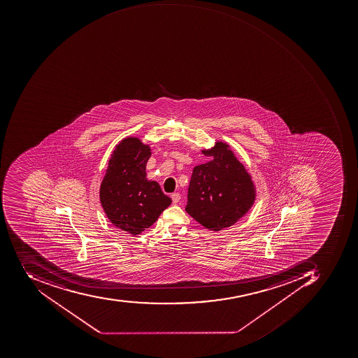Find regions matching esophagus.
<instances>
[{
	"label": "esophagus",
	"instance_id": "1",
	"mask_svg": "<svg viewBox=\"0 0 358 358\" xmlns=\"http://www.w3.org/2000/svg\"><path fill=\"white\" fill-rule=\"evenodd\" d=\"M180 193H173V194H171V200H173V204H176V203L179 202V201H180Z\"/></svg>",
	"mask_w": 358,
	"mask_h": 358
}]
</instances>
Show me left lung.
Instances as JSON below:
<instances>
[{
    "label": "left lung",
    "instance_id": "obj_1",
    "mask_svg": "<svg viewBox=\"0 0 358 358\" xmlns=\"http://www.w3.org/2000/svg\"><path fill=\"white\" fill-rule=\"evenodd\" d=\"M212 161L195 166L185 210L212 231L234 226L255 202L256 187L245 166L226 142L202 150Z\"/></svg>",
    "mask_w": 358,
    "mask_h": 358
}]
</instances>
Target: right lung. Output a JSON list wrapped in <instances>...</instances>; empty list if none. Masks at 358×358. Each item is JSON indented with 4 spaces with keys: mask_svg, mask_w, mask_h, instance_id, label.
I'll use <instances>...</instances> for the list:
<instances>
[{
    "mask_svg": "<svg viewBox=\"0 0 358 358\" xmlns=\"http://www.w3.org/2000/svg\"><path fill=\"white\" fill-rule=\"evenodd\" d=\"M149 144L127 136L115 146L100 187L103 210L117 228L138 236L171 204L156 181L146 178Z\"/></svg>",
    "mask_w": 358,
    "mask_h": 358,
    "instance_id": "add662e5",
    "label": "right lung"
}]
</instances>
